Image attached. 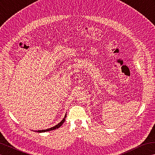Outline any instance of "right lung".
<instances>
[{
    "label": "right lung",
    "mask_w": 155,
    "mask_h": 155,
    "mask_svg": "<svg viewBox=\"0 0 155 155\" xmlns=\"http://www.w3.org/2000/svg\"><path fill=\"white\" fill-rule=\"evenodd\" d=\"M66 115L67 114H65V117L63 118V120L59 123V124H58L57 125H55V126H54V127H51V128H48V129H46V130H36V131H35V132H38V133H42V132H48V131H51V130H55V129H57V128H59V127H60L63 124V122H65V118H66Z\"/></svg>",
    "instance_id": "add662e5"
}]
</instances>
